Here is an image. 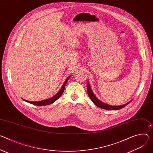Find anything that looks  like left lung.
<instances>
[{"mask_svg": "<svg viewBox=\"0 0 153 153\" xmlns=\"http://www.w3.org/2000/svg\"><path fill=\"white\" fill-rule=\"evenodd\" d=\"M87 91H88V94L90 97V98L91 99V100L92 101V102L97 106L100 108H103V109H105V110H119L121 109L123 107H124L126 105H127L128 104H129V102H131V101L128 102V103L121 105H118V106H114V105H108L101 101H100L98 98H96L95 96V95L94 94V93H93L90 86V84L89 82H87Z\"/></svg>", "mask_w": 153, "mask_h": 153, "instance_id": "8db88e82", "label": "left lung"}]
</instances>
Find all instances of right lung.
Wrapping results in <instances>:
<instances>
[{
    "mask_svg": "<svg viewBox=\"0 0 153 153\" xmlns=\"http://www.w3.org/2000/svg\"><path fill=\"white\" fill-rule=\"evenodd\" d=\"M71 76L70 75V76H69L66 78V80L65 81L64 84H63V85H62V88H60V91H59L56 94H55V96H53V97H52V98H49V99L45 100L40 101H35V102H33V101H27V100H23V99H22V100H23L24 101H26L27 102L30 103V104H33V105H47L51 104L53 103L55 101H56L60 98V97L62 96V94H63V91H64L65 87V85H66V83H67L68 80H69V79L70 78Z\"/></svg>",
    "mask_w": 153,
    "mask_h": 153,
    "instance_id": "1",
    "label": "right lung"
}]
</instances>
